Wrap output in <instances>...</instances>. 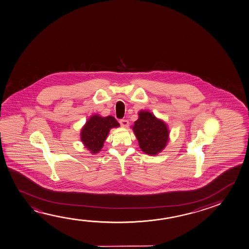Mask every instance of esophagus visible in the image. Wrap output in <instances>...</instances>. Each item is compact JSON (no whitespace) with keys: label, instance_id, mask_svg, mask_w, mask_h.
<instances>
[{"label":"esophagus","instance_id":"esophagus-1","mask_svg":"<svg viewBox=\"0 0 249 249\" xmlns=\"http://www.w3.org/2000/svg\"><path fill=\"white\" fill-rule=\"evenodd\" d=\"M120 123H121V126L125 127V128H126L128 126V124H129L128 121H126V120H121Z\"/></svg>","mask_w":249,"mask_h":249}]
</instances>
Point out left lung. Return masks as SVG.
Masks as SVG:
<instances>
[{"instance_id": "8db88e82", "label": "left lung", "mask_w": 249, "mask_h": 249, "mask_svg": "<svg viewBox=\"0 0 249 249\" xmlns=\"http://www.w3.org/2000/svg\"><path fill=\"white\" fill-rule=\"evenodd\" d=\"M138 115V120L131 127L138 140L139 147L147 155H157L169 141L167 123L149 111H139Z\"/></svg>"}]
</instances>
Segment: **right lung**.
Listing matches in <instances>:
<instances>
[{
    "instance_id": "obj_1",
    "label": "right lung",
    "mask_w": 249,
    "mask_h": 249,
    "mask_svg": "<svg viewBox=\"0 0 249 249\" xmlns=\"http://www.w3.org/2000/svg\"><path fill=\"white\" fill-rule=\"evenodd\" d=\"M119 126L120 124L113 116L102 117L98 114H93L81 129V141L91 154H98L104 146L111 128Z\"/></svg>"
}]
</instances>
